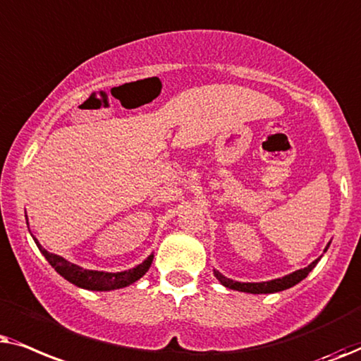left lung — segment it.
Segmentation results:
<instances>
[{
  "label": "left lung",
  "mask_w": 361,
  "mask_h": 361,
  "mask_svg": "<svg viewBox=\"0 0 361 361\" xmlns=\"http://www.w3.org/2000/svg\"><path fill=\"white\" fill-rule=\"evenodd\" d=\"M329 247H330V243L325 246L324 252H326V249ZM320 257H317L314 262L309 264V266L304 269H299V271L287 274V276H284V277L272 279V281H267V282H238V281H233V279H228L226 276H223L219 271H213V272H214L216 279H218V281L224 287H228V289L247 292V294H274V292L290 289V287L299 284L300 281H304V279L309 276V272L312 271V269L317 266V262L320 261Z\"/></svg>",
  "instance_id": "1"
}]
</instances>
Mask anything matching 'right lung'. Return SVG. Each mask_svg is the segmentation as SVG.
Listing matches in <instances>:
<instances>
[{"mask_svg": "<svg viewBox=\"0 0 361 361\" xmlns=\"http://www.w3.org/2000/svg\"><path fill=\"white\" fill-rule=\"evenodd\" d=\"M26 223H27V218H26ZM32 239H35L36 246L39 247L42 256H44L47 259V262H49L51 266L56 269L57 274H61V276L64 277L66 281H69L71 284L80 287V289H87V290L105 292V290L123 289V287L133 284V282H137L138 279H142L143 276H145L153 262V254H150V256H148L142 264L128 269V271H122V272L90 271V269H84V267L77 266V264L69 262L67 259L57 256V254L47 252L35 236H32Z\"/></svg>", "mask_w": 361, "mask_h": 361, "instance_id": "right-lung-1", "label": "right lung"}]
</instances>
